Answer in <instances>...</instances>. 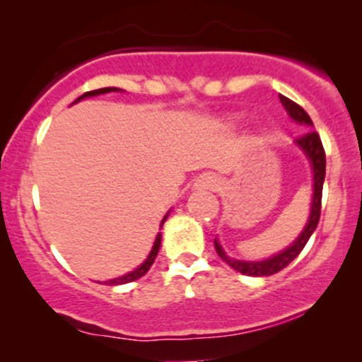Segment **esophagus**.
<instances>
[{"instance_id": "esophagus-1", "label": "esophagus", "mask_w": 362, "mask_h": 362, "mask_svg": "<svg viewBox=\"0 0 362 362\" xmlns=\"http://www.w3.org/2000/svg\"><path fill=\"white\" fill-rule=\"evenodd\" d=\"M195 187H197V189H216V187H218V178L211 175V173H204V175L197 178Z\"/></svg>"}]
</instances>
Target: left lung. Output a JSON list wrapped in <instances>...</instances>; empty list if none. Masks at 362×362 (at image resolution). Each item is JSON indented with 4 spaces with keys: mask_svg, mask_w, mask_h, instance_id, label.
I'll return each mask as SVG.
<instances>
[{
    "mask_svg": "<svg viewBox=\"0 0 362 362\" xmlns=\"http://www.w3.org/2000/svg\"><path fill=\"white\" fill-rule=\"evenodd\" d=\"M281 103L284 105V109L288 110L289 117L296 120L298 124H305L306 127H313L310 115L306 114L303 107L298 105L296 102L289 100L284 95H279ZM296 146L301 148V151L305 153L306 158L310 160L311 168H313V201H311V211L308 223H306L305 230L301 231V235L289 245L286 250L277 253V255L271 257V259L259 260V262H245V260H235L224 253V250L219 245L218 240H214V247L218 255L223 260H226V264H230L235 271L245 274V276H253V277H262V276H272V274L282 271L284 267L296 259L300 255L305 245L308 243L310 236L313 235V231L317 230L318 221H320V211H322V190H323V180H325V149H323L322 139H320L317 131H306L305 134L300 136L296 141Z\"/></svg>",
    "mask_w": 362,
    "mask_h": 362,
    "instance_id": "obj_1",
    "label": "left lung"
}]
</instances>
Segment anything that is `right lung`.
<instances>
[{"label":"right lung","mask_w":362,"mask_h":362,"mask_svg":"<svg viewBox=\"0 0 362 362\" xmlns=\"http://www.w3.org/2000/svg\"><path fill=\"white\" fill-rule=\"evenodd\" d=\"M109 91H119V88H112V86H109V88H98V90H93V91H86V93H83L80 98H76V102H80L81 98H86V97H97V95H102V93H109ZM76 102H74V103H76ZM167 218H168V214L165 216V218H163V221H161V226H163L165 219H167ZM160 245H161V233H158V235H156V240H155V243H153V248H151V252H149V255H148V259L144 260L143 264H141L138 269H134V271H132V272H129V274H126V276H122V277H115V279L105 281V284H109V286L126 284V282H132V281L139 279V277H143L144 274H146V272L149 271V267H151V265H153V262H155L156 255H158V250H160Z\"/></svg>","instance_id":"add662e5"}]
</instances>
